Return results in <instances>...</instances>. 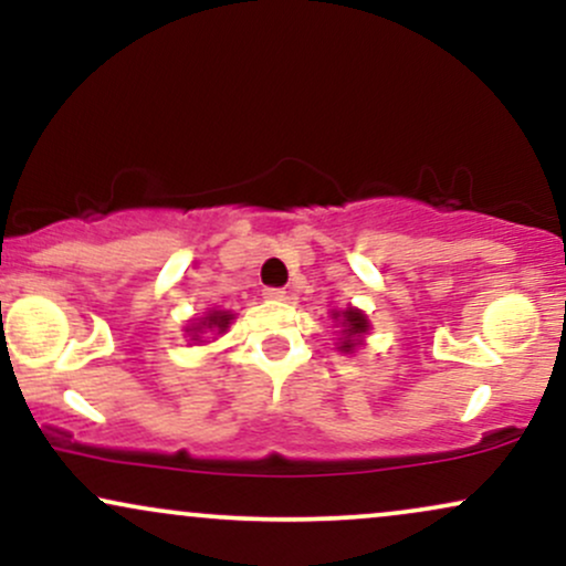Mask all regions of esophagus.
Listing matches in <instances>:
<instances>
[{"mask_svg":"<svg viewBox=\"0 0 566 566\" xmlns=\"http://www.w3.org/2000/svg\"><path fill=\"white\" fill-rule=\"evenodd\" d=\"M263 295L269 297V301H284V297H287V292L279 290V287H265Z\"/></svg>","mask_w":566,"mask_h":566,"instance_id":"34e87169","label":"esophagus"}]
</instances>
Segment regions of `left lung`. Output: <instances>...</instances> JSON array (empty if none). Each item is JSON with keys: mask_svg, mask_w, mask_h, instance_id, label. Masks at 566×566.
<instances>
[{"mask_svg": "<svg viewBox=\"0 0 566 566\" xmlns=\"http://www.w3.org/2000/svg\"><path fill=\"white\" fill-rule=\"evenodd\" d=\"M329 316H333V322L340 327V335H337L335 343V348L340 350V354H356V350L365 346V337L369 335V329H373L365 311L356 308V305H348V308L329 311Z\"/></svg>", "mask_w": 566, "mask_h": 566, "instance_id": "left-lung-1", "label": "left lung"}]
</instances>
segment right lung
<instances>
[{
    "mask_svg": "<svg viewBox=\"0 0 566 566\" xmlns=\"http://www.w3.org/2000/svg\"><path fill=\"white\" fill-rule=\"evenodd\" d=\"M233 319H237V316H233L231 311L210 308L205 316H197V319L188 322L184 327V333L191 346H197V343H210L207 337H212V340H216V335L229 333Z\"/></svg>",
    "mask_w": 566,
    "mask_h": 566,
    "instance_id": "add662e5",
    "label": "right lung"
}]
</instances>
